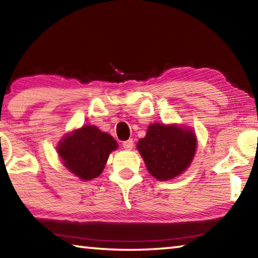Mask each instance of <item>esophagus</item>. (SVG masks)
Wrapping results in <instances>:
<instances>
[{
	"label": "esophagus",
	"mask_w": 258,
	"mask_h": 258,
	"mask_svg": "<svg viewBox=\"0 0 258 258\" xmlns=\"http://www.w3.org/2000/svg\"><path fill=\"white\" fill-rule=\"evenodd\" d=\"M123 147H124V149H126V150H132L133 147H134V141L132 139H128L127 141L123 142Z\"/></svg>",
	"instance_id": "esophagus-1"
}]
</instances>
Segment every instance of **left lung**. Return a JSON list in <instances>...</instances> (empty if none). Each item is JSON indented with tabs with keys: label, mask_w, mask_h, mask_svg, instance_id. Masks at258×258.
Listing matches in <instances>:
<instances>
[{
	"label": "left lung",
	"mask_w": 258,
	"mask_h": 258,
	"mask_svg": "<svg viewBox=\"0 0 258 258\" xmlns=\"http://www.w3.org/2000/svg\"><path fill=\"white\" fill-rule=\"evenodd\" d=\"M197 140L192 131L176 125L152 124L137 148L151 175L166 181L185 171L194 158Z\"/></svg>",
	"instance_id": "1"
}]
</instances>
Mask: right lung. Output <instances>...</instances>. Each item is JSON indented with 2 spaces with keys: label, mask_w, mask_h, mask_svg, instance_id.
Returning a JSON list of instances; mask_svg holds the SVG:
<instances>
[{
  "label": "right lung",
  "mask_w": 258,
  "mask_h": 258,
  "mask_svg": "<svg viewBox=\"0 0 258 258\" xmlns=\"http://www.w3.org/2000/svg\"><path fill=\"white\" fill-rule=\"evenodd\" d=\"M117 147L111 135L95 126L85 125L68 134L56 150L69 171L87 181L102 173L109 154Z\"/></svg>",
  "instance_id": "obj_1"
}]
</instances>
